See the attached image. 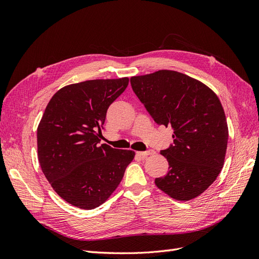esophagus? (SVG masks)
I'll return each instance as SVG.
<instances>
[{
	"label": "esophagus",
	"instance_id": "esophagus-1",
	"mask_svg": "<svg viewBox=\"0 0 259 259\" xmlns=\"http://www.w3.org/2000/svg\"><path fill=\"white\" fill-rule=\"evenodd\" d=\"M139 155H142V156H148V155H152V154H154V151L153 150H147V151H139V152H137Z\"/></svg>",
	"mask_w": 259,
	"mask_h": 259
}]
</instances>
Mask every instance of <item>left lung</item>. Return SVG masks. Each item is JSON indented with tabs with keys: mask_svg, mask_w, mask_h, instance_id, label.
I'll list each match as a JSON object with an SVG mask.
<instances>
[{
	"mask_svg": "<svg viewBox=\"0 0 259 259\" xmlns=\"http://www.w3.org/2000/svg\"><path fill=\"white\" fill-rule=\"evenodd\" d=\"M132 89L155 123L174 128V142L161 154L168 171L155 178L177 201L199 197L222 171L228 125L216 94L204 83L173 70L131 77Z\"/></svg>",
	"mask_w": 259,
	"mask_h": 259,
	"instance_id": "1",
	"label": "left lung"
}]
</instances>
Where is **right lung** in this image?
Instances as JSON below:
<instances>
[{
    "instance_id": "right-lung-1",
    "label": "right lung",
    "mask_w": 259,
    "mask_h": 259,
    "mask_svg": "<svg viewBox=\"0 0 259 259\" xmlns=\"http://www.w3.org/2000/svg\"><path fill=\"white\" fill-rule=\"evenodd\" d=\"M128 77L70 84L54 94L37 126V158L53 189L69 204L93 209L121 183L135 152L98 145L109 106Z\"/></svg>"
}]
</instances>
